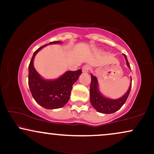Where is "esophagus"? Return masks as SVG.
<instances>
[{
    "instance_id": "1",
    "label": "esophagus",
    "mask_w": 154,
    "mask_h": 154,
    "mask_svg": "<svg viewBox=\"0 0 154 154\" xmlns=\"http://www.w3.org/2000/svg\"><path fill=\"white\" fill-rule=\"evenodd\" d=\"M89 69L90 66H88V65H85V66H83V68H82V71H83V73H87L89 71Z\"/></svg>"
}]
</instances>
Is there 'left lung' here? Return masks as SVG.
Returning a JSON list of instances; mask_svg holds the SVG:
<instances>
[{
  "instance_id": "obj_1",
  "label": "left lung",
  "mask_w": 154,
  "mask_h": 154,
  "mask_svg": "<svg viewBox=\"0 0 154 154\" xmlns=\"http://www.w3.org/2000/svg\"><path fill=\"white\" fill-rule=\"evenodd\" d=\"M123 56L125 57L126 64H127L128 67H129L130 69L127 57L124 54ZM131 83L132 79L129 88H128V91L126 92V93L123 96H122L119 99H111L106 97L104 96L101 93L100 88H99L97 79L96 76L91 74V84H90V100L91 104L94 109H96L100 113L109 114V113L116 112V111L119 110L121 108L122 106L125 104L126 100H127L128 95L130 94V89H131Z\"/></svg>"
}]
</instances>
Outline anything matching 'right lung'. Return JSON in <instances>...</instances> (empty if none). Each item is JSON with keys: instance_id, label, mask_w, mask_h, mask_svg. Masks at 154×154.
<instances>
[{"instance_id": "right-lung-1", "label": "right lung", "mask_w": 154, "mask_h": 154, "mask_svg": "<svg viewBox=\"0 0 154 154\" xmlns=\"http://www.w3.org/2000/svg\"><path fill=\"white\" fill-rule=\"evenodd\" d=\"M61 41L50 42L38 48L33 54L29 66V86L33 99L39 105L47 109L62 108L68 102L72 86L79 79L82 71H66L56 79H45L37 72L33 66L36 54L44 47Z\"/></svg>"}]
</instances>
